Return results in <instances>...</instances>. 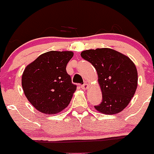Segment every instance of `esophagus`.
Segmentation results:
<instances>
[{"label": "esophagus", "mask_w": 154, "mask_h": 154, "mask_svg": "<svg viewBox=\"0 0 154 154\" xmlns=\"http://www.w3.org/2000/svg\"><path fill=\"white\" fill-rule=\"evenodd\" d=\"M81 88H82V89L86 90L89 88V86H88V84H87V83H84L83 86H81Z\"/></svg>", "instance_id": "1"}]
</instances>
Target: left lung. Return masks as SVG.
Masks as SVG:
<instances>
[{"mask_svg":"<svg viewBox=\"0 0 154 154\" xmlns=\"http://www.w3.org/2000/svg\"><path fill=\"white\" fill-rule=\"evenodd\" d=\"M81 57L97 71L102 102L94 108L100 112L114 115L125 109L134 96L138 72L128 57L111 48H97L81 52Z\"/></svg>","mask_w":154,"mask_h":154,"instance_id":"left-lung-1","label":"left lung"}]
</instances>
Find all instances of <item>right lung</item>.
Returning a JSON list of instances; mask_svg holds the SVG:
<instances>
[{
	"label": "right lung",
	"mask_w": 154,
	"mask_h": 154,
	"mask_svg": "<svg viewBox=\"0 0 154 154\" xmlns=\"http://www.w3.org/2000/svg\"><path fill=\"white\" fill-rule=\"evenodd\" d=\"M73 56L72 51H48L25 68L21 86L27 100L38 111L57 114L68 106L77 89L66 71Z\"/></svg>",
	"instance_id": "1"
}]
</instances>
